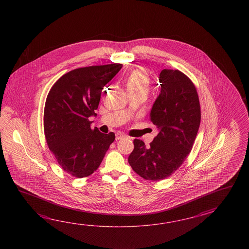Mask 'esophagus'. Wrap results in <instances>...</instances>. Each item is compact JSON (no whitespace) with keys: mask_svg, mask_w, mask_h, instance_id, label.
I'll use <instances>...</instances> for the list:
<instances>
[{"mask_svg":"<svg viewBox=\"0 0 249 249\" xmlns=\"http://www.w3.org/2000/svg\"><path fill=\"white\" fill-rule=\"evenodd\" d=\"M124 137H125L124 134H123L121 132H118V133H117V135H116V140L118 141V140H121V139H124Z\"/></svg>","mask_w":249,"mask_h":249,"instance_id":"esophagus-1","label":"esophagus"}]
</instances>
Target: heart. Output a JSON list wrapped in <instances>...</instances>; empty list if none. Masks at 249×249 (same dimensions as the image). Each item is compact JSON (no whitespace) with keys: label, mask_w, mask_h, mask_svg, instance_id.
I'll return each instance as SVG.
<instances>
[{"label":"heart","mask_w":249,"mask_h":249,"mask_svg":"<svg viewBox=\"0 0 249 249\" xmlns=\"http://www.w3.org/2000/svg\"><path fill=\"white\" fill-rule=\"evenodd\" d=\"M127 90L130 94L148 93L150 86V77L143 69L133 70L125 82Z\"/></svg>","instance_id":"obj_1"}]
</instances>
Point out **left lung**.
Here are the masks:
<instances>
[{
	"label": "left lung",
	"instance_id": "left-lung-1",
	"mask_svg": "<svg viewBox=\"0 0 249 249\" xmlns=\"http://www.w3.org/2000/svg\"><path fill=\"white\" fill-rule=\"evenodd\" d=\"M159 80L161 91L150 111V121L159 133L148 148L135 139L128 158L137 175L153 181L169 177L185 161L201 120L196 87L186 74L177 69H163Z\"/></svg>",
	"mask_w": 249,
	"mask_h": 249
}]
</instances>
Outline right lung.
I'll use <instances>...</instances> for the list:
<instances>
[{"mask_svg": "<svg viewBox=\"0 0 249 249\" xmlns=\"http://www.w3.org/2000/svg\"><path fill=\"white\" fill-rule=\"evenodd\" d=\"M122 64L90 66L62 75L48 93L43 128L48 147L62 169L76 178L93 174L100 166L115 133L90 128L97 116L103 87Z\"/></svg>", "mask_w": 249, "mask_h": 249, "instance_id": "obj_1", "label": "right lung"}]
</instances>
